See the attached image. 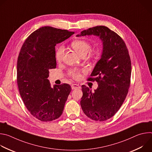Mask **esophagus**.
Returning <instances> with one entry per match:
<instances>
[{"instance_id":"1","label":"esophagus","mask_w":152,"mask_h":152,"mask_svg":"<svg viewBox=\"0 0 152 152\" xmlns=\"http://www.w3.org/2000/svg\"><path fill=\"white\" fill-rule=\"evenodd\" d=\"M72 90H75V89H77V88H80V86L77 84H75V83H73L72 85Z\"/></svg>"}]
</instances>
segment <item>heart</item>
<instances>
[{"instance_id": "b5f03b06", "label": "heart", "mask_w": 152, "mask_h": 152, "mask_svg": "<svg viewBox=\"0 0 152 152\" xmlns=\"http://www.w3.org/2000/svg\"><path fill=\"white\" fill-rule=\"evenodd\" d=\"M71 46L72 48L80 56H85L91 49V45L87 41L82 39H76L71 43ZM65 54V49L63 46L59 47L55 52V59L56 61L58 62H60L62 61ZM99 54L97 50H94L91 51V55L93 57H96ZM69 75L71 76L73 78L77 79L80 76V72L77 70H70L69 72Z\"/></svg>"}]
</instances>
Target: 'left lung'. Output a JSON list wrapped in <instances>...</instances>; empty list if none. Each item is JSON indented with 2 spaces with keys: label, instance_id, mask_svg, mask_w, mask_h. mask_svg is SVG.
Wrapping results in <instances>:
<instances>
[{
  "label": "left lung",
  "instance_id": "obj_1",
  "mask_svg": "<svg viewBox=\"0 0 152 152\" xmlns=\"http://www.w3.org/2000/svg\"><path fill=\"white\" fill-rule=\"evenodd\" d=\"M94 35L103 41V50L88 81H96L93 92L82 86L80 106L85 114L95 121L113 117L123 104L131 84V61L124 41L117 33L104 26L84 30L77 37Z\"/></svg>",
  "mask_w": 152,
  "mask_h": 152
}]
</instances>
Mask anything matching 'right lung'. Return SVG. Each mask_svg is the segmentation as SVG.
<instances>
[{
	"instance_id": "1",
	"label": "right lung",
	"mask_w": 152,
	"mask_h": 152,
	"mask_svg": "<svg viewBox=\"0 0 152 152\" xmlns=\"http://www.w3.org/2000/svg\"><path fill=\"white\" fill-rule=\"evenodd\" d=\"M74 32L41 27L25 41L18 55L17 82L20 94L30 113L41 121H50L62 114L72 91L68 83L50 86L49 70L55 69V46Z\"/></svg>"
}]
</instances>
